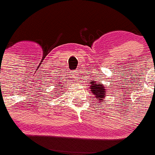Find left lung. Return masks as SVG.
<instances>
[{
  "label": "left lung",
  "instance_id": "1",
  "mask_svg": "<svg viewBox=\"0 0 155 155\" xmlns=\"http://www.w3.org/2000/svg\"><path fill=\"white\" fill-rule=\"evenodd\" d=\"M91 84V91H92L94 95H95V98L99 101H103V98H104L106 91L105 88L103 85L95 84V83H90Z\"/></svg>",
  "mask_w": 155,
  "mask_h": 155
}]
</instances>
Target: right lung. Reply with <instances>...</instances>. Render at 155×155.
I'll use <instances>...</instances> for the list:
<instances>
[{
  "label": "right lung",
  "mask_w": 155,
  "mask_h": 155,
  "mask_svg": "<svg viewBox=\"0 0 155 155\" xmlns=\"http://www.w3.org/2000/svg\"><path fill=\"white\" fill-rule=\"evenodd\" d=\"M59 87H60V86H59Z\"/></svg>",
  "instance_id": "right-lung-1"
}]
</instances>
